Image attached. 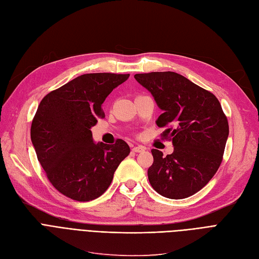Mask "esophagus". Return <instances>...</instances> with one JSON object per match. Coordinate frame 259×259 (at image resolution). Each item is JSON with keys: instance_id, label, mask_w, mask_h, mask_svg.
Segmentation results:
<instances>
[{"instance_id": "esophagus-1", "label": "esophagus", "mask_w": 259, "mask_h": 259, "mask_svg": "<svg viewBox=\"0 0 259 259\" xmlns=\"http://www.w3.org/2000/svg\"><path fill=\"white\" fill-rule=\"evenodd\" d=\"M146 148L144 147V146H142V145H139V146H135L132 148V151H135V152H142V151H144Z\"/></svg>"}]
</instances>
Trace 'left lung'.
Returning <instances> with one entry per match:
<instances>
[{
	"mask_svg": "<svg viewBox=\"0 0 259 259\" xmlns=\"http://www.w3.org/2000/svg\"><path fill=\"white\" fill-rule=\"evenodd\" d=\"M135 79L154 97L162 113L159 127L173 143V154L152 149L151 187L162 196L181 199L195 194L221 164L228 122L215 96L173 71L138 73Z\"/></svg>",
	"mask_w": 259,
	"mask_h": 259,
	"instance_id": "left-lung-1",
	"label": "left lung"
}]
</instances>
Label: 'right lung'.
<instances>
[{
    "mask_svg": "<svg viewBox=\"0 0 259 259\" xmlns=\"http://www.w3.org/2000/svg\"><path fill=\"white\" fill-rule=\"evenodd\" d=\"M129 75L82 74L45 96L38 105L31 140L48 179L65 196L79 202L99 197L130 154L124 141L95 143L91 131L104 116L105 98Z\"/></svg>",
    "mask_w": 259,
    "mask_h": 259,
    "instance_id": "right-lung-1",
    "label": "right lung"
}]
</instances>
